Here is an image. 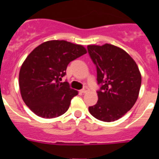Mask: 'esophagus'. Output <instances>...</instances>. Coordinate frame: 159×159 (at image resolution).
I'll use <instances>...</instances> for the list:
<instances>
[{
  "instance_id": "34e87169",
  "label": "esophagus",
  "mask_w": 159,
  "mask_h": 159,
  "mask_svg": "<svg viewBox=\"0 0 159 159\" xmlns=\"http://www.w3.org/2000/svg\"><path fill=\"white\" fill-rule=\"evenodd\" d=\"M88 91H89V88H88V87H85V88H84L82 90H81L80 92H82V93L85 94V93H87V92H88Z\"/></svg>"
}]
</instances>
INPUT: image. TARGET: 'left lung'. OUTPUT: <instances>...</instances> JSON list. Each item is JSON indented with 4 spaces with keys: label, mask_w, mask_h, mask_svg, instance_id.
<instances>
[{
    "label": "left lung",
    "mask_w": 159,
    "mask_h": 159,
    "mask_svg": "<svg viewBox=\"0 0 159 159\" xmlns=\"http://www.w3.org/2000/svg\"><path fill=\"white\" fill-rule=\"evenodd\" d=\"M88 50L96 66L98 101L88 110L95 119L113 122L123 117L137 100L142 76L139 67L123 49L105 43L88 45Z\"/></svg>",
    "instance_id": "1"
}]
</instances>
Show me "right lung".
<instances>
[{"mask_svg": "<svg viewBox=\"0 0 159 159\" xmlns=\"http://www.w3.org/2000/svg\"><path fill=\"white\" fill-rule=\"evenodd\" d=\"M87 50L66 40H48L34 48L22 64L19 73L20 95L33 113L44 119L62 116L78 92L67 82L60 83L71 61Z\"/></svg>", "mask_w": 159, "mask_h": 159, "instance_id": "right-lung-1", "label": "right lung"}]
</instances>
